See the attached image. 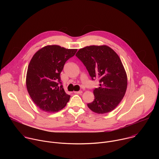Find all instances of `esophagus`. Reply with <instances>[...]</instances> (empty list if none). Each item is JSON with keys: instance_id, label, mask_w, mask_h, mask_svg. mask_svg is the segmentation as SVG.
<instances>
[{"instance_id": "obj_1", "label": "esophagus", "mask_w": 159, "mask_h": 159, "mask_svg": "<svg viewBox=\"0 0 159 159\" xmlns=\"http://www.w3.org/2000/svg\"><path fill=\"white\" fill-rule=\"evenodd\" d=\"M75 94H82V90H80V91H74Z\"/></svg>"}]
</instances>
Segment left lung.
<instances>
[{
  "instance_id": "obj_1",
  "label": "left lung",
  "mask_w": 159,
  "mask_h": 159,
  "mask_svg": "<svg viewBox=\"0 0 159 159\" xmlns=\"http://www.w3.org/2000/svg\"><path fill=\"white\" fill-rule=\"evenodd\" d=\"M86 66L93 79H99L94 90V100L88 107L98 114L114 110L123 99L127 89V75L118 54L107 45H91L79 49L75 55Z\"/></svg>"
}]
</instances>
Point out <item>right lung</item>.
<instances>
[{"label":"right lung","mask_w":159,"mask_h":159,"mask_svg":"<svg viewBox=\"0 0 159 159\" xmlns=\"http://www.w3.org/2000/svg\"><path fill=\"white\" fill-rule=\"evenodd\" d=\"M77 51L59 45H47L32 57L28 67L26 84L31 98L42 111L58 112L69 101L70 96L65 92L60 75L65 62Z\"/></svg>","instance_id":"obj_1"}]
</instances>
